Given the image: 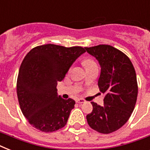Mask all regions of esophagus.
<instances>
[{
  "label": "esophagus",
  "mask_w": 150,
  "mask_h": 150,
  "mask_svg": "<svg viewBox=\"0 0 150 150\" xmlns=\"http://www.w3.org/2000/svg\"><path fill=\"white\" fill-rule=\"evenodd\" d=\"M76 103H85V100L83 99H77Z\"/></svg>",
  "instance_id": "obj_1"
}]
</instances>
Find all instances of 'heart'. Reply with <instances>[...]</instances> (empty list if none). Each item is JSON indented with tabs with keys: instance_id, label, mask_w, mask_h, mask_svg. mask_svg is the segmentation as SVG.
<instances>
[{
	"instance_id": "obj_1",
	"label": "heart",
	"mask_w": 150,
	"mask_h": 150,
	"mask_svg": "<svg viewBox=\"0 0 150 150\" xmlns=\"http://www.w3.org/2000/svg\"><path fill=\"white\" fill-rule=\"evenodd\" d=\"M83 64H84L85 68H89V67H91V66L93 65H96V63L94 62L92 59L90 58H86L84 59V61H83Z\"/></svg>"
}]
</instances>
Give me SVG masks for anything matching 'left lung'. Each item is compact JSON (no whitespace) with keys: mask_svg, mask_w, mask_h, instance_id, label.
<instances>
[{"mask_svg":"<svg viewBox=\"0 0 150 150\" xmlns=\"http://www.w3.org/2000/svg\"><path fill=\"white\" fill-rule=\"evenodd\" d=\"M98 61L100 91L104 94L103 105L94 102L87 114L89 125L103 134L114 132L128 121L137 100L138 85L135 68L125 54L110 45L85 47Z\"/></svg>","mask_w":150,"mask_h":150,"instance_id":"8db88e82","label":"left lung"}]
</instances>
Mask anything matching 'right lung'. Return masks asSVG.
<instances>
[{
	"label": "right lung",
	"mask_w": 150,
	"mask_h": 150,
	"mask_svg": "<svg viewBox=\"0 0 150 150\" xmlns=\"http://www.w3.org/2000/svg\"><path fill=\"white\" fill-rule=\"evenodd\" d=\"M85 52L81 47L46 44L25 57L18 75L17 95L22 114L34 128L52 132L65 126L75 102L58 96L57 85Z\"/></svg>",
	"instance_id": "right-lung-1"
}]
</instances>
